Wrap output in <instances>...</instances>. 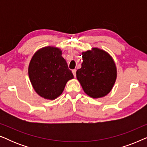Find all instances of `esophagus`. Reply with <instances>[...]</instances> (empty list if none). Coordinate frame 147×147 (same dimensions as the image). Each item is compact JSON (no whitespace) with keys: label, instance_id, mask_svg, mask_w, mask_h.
Instances as JSON below:
<instances>
[{"label":"esophagus","instance_id":"34e87169","mask_svg":"<svg viewBox=\"0 0 147 147\" xmlns=\"http://www.w3.org/2000/svg\"><path fill=\"white\" fill-rule=\"evenodd\" d=\"M72 73H73L74 77H76V69L72 70Z\"/></svg>","mask_w":147,"mask_h":147}]
</instances>
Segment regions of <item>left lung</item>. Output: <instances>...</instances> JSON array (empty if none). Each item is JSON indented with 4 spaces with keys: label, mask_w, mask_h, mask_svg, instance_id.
<instances>
[{
    "label": "left lung",
    "mask_w": 147,
    "mask_h": 147,
    "mask_svg": "<svg viewBox=\"0 0 147 147\" xmlns=\"http://www.w3.org/2000/svg\"><path fill=\"white\" fill-rule=\"evenodd\" d=\"M82 67L76 77L86 94L102 98L111 91L116 79V67L111 56L104 50L93 48L82 53Z\"/></svg>",
    "instance_id": "obj_1"
}]
</instances>
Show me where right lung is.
Returning a JSON list of instances; mask_svg holds the SVG:
<instances>
[{"instance_id": "add662e5", "label": "right lung", "mask_w": 147, "mask_h": 147, "mask_svg": "<svg viewBox=\"0 0 147 147\" xmlns=\"http://www.w3.org/2000/svg\"><path fill=\"white\" fill-rule=\"evenodd\" d=\"M28 72L34 90L47 100L61 95L68 80L74 78L61 49L53 47L38 50L30 61Z\"/></svg>"}]
</instances>
